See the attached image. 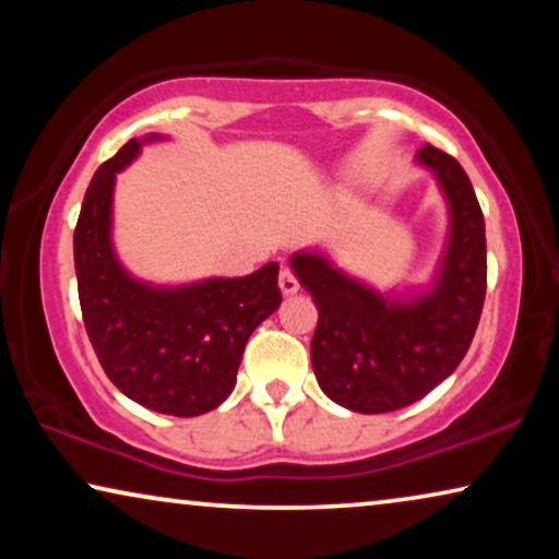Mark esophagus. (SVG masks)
<instances>
[{
	"mask_svg": "<svg viewBox=\"0 0 559 559\" xmlns=\"http://www.w3.org/2000/svg\"><path fill=\"white\" fill-rule=\"evenodd\" d=\"M280 289H282V295H295L297 289H300V282H297L295 272L287 270V266L280 272Z\"/></svg>",
	"mask_w": 559,
	"mask_h": 559,
	"instance_id": "obj_1",
	"label": "esophagus"
}]
</instances>
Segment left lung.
I'll return each mask as SVG.
<instances>
[{
  "label": "left lung",
  "mask_w": 559,
  "mask_h": 559,
  "mask_svg": "<svg viewBox=\"0 0 559 559\" xmlns=\"http://www.w3.org/2000/svg\"><path fill=\"white\" fill-rule=\"evenodd\" d=\"M438 178L450 209V241L430 293L389 300L302 251L289 259L318 305L310 358L318 384L341 407L381 415L423 400L457 369L486 300V224L468 175L448 152L417 155Z\"/></svg>",
  "instance_id": "8db88e82"
}]
</instances>
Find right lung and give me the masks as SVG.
Instances as JSON below:
<instances>
[{
	"instance_id": "add662e5",
	"label": "right lung",
	"mask_w": 559,
	"mask_h": 559,
	"mask_svg": "<svg viewBox=\"0 0 559 559\" xmlns=\"http://www.w3.org/2000/svg\"><path fill=\"white\" fill-rule=\"evenodd\" d=\"M140 147V140H129L106 159L83 198L73 234L83 325L121 394L159 415L198 417L234 392L249 335L280 308V264L186 287L129 277L111 249V195L117 173Z\"/></svg>"
}]
</instances>
